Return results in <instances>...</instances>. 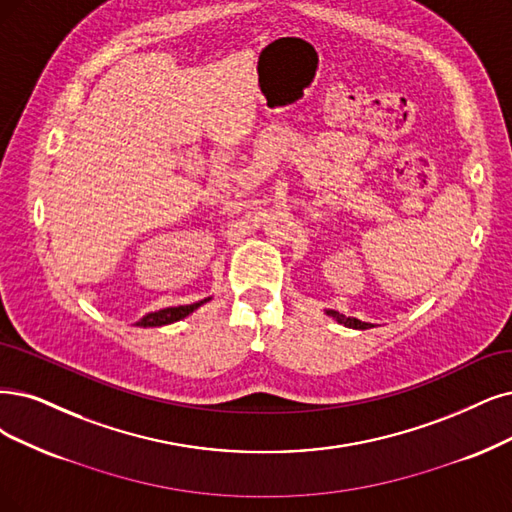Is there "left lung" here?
Instances as JSON below:
<instances>
[{
  "label": "left lung",
  "instance_id": "obj_1",
  "mask_svg": "<svg viewBox=\"0 0 512 512\" xmlns=\"http://www.w3.org/2000/svg\"><path fill=\"white\" fill-rule=\"evenodd\" d=\"M327 314L333 316L339 325L350 327V329H369V327H373L371 323H363V320H358V318H352V316H346V314H339L337 310H327Z\"/></svg>",
  "mask_w": 512,
  "mask_h": 512
}]
</instances>
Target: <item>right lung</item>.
Here are the masks:
<instances>
[{
    "mask_svg": "<svg viewBox=\"0 0 512 512\" xmlns=\"http://www.w3.org/2000/svg\"><path fill=\"white\" fill-rule=\"evenodd\" d=\"M208 299L196 301V304H189V306H177V308H164L160 312H151L147 316H143L139 320V327H162V325H170V323H177V320L185 318L187 314H192L196 308H200L202 304H206Z\"/></svg>",
    "mask_w": 512,
    "mask_h": 512,
    "instance_id": "right-lung-1",
    "label": "right lung"
}]
</instances>
